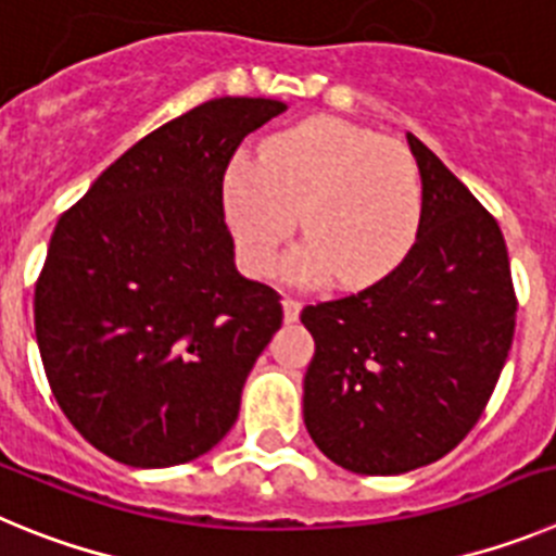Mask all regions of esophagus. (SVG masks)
<instances>
[{
	"instance_id": "esophagus-1",
	"label": "esophagus",
	"mask_w": 556,
	"mask_h": 556,
	"mask_svg": "<svg viewBox=\"0 0 556 556\" xmlns=\"http://www.w3.org/2000/svg\"><path fill=\"white\" fill-rule=\"evenodd\" d=\"M301 308L303 303L298 301V298H283V317H287V323L298 320V317H301Z\"/></svg>"
}]
</instances>
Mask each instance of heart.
Here are the masks:
<instances>
[{
    "mask_svg": "<svg viewBox=\"0 0 556 556\" xmlns=\"http://www.w3.org/2000/svg\"><path fill=\"white\" fill-rule=\"evenodd\" d=\"M225 214L255 273H273L301 214L308 242L289 258L294 281L320 283L337 273L345 287H367L415 244L424 186L397 141L348 122L312 119L269 141L262 161H233Z\"/></svg>",
    "mask_w": 556,
    "mask_h": 556,
    "instance_id": "1",
    "label": "heart"
}]
</instances>
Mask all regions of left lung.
<instances>
[{"label": "left lung", "instance_id": "obj_1", "mask_svg": "<svg viewBox=\"0 0 556 556\" xmlns=\"http://www.w3.org/2000/svg\"><path fill=\"white\" fill-rule=\"evenodd\" d=\"M424 214L381 281L301 312L314 337L303 420L339 468L395 476L443 459L498 384L515 333L513 273L498 223L406 132Z\"/></svg>", "mask_w": 556, "mask_h": 556}]
</instances>
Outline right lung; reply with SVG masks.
Listing matches in <instances>:
<instances>
[{"label":"right lung","mask_w":556,"mask_h":556,"mask_svg":"<svg viewBox=\"0 0 556 556\" xmlns=\"http://www.w3.org/2000/svg\"><path fill=\"white\" fill-rule=\"evenodd\" d=\"M278 100H211L132 144L61 214L36 281L58 406L130 468L198 459L239 417L281 294L236 273L223 184Z\"/></svg>","instance_id":"right-lung-1"}]
</instances>
